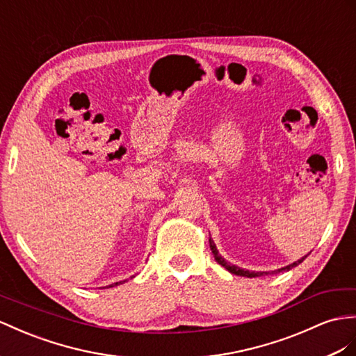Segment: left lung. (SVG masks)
Segmentation results:
<instances>
[{
    "instance_id": "obj_1",
    "label": "left lung",
    "mask_w": 356,
    "mask_h": 356,
    "mask_svg": "<svg viewBox=\"0 0 356 356\" xmlns=\"http://www.w3.org/2000/svg\"><path fill=\"white\" fill-rule=\"evenodd\" d=\"M209 245H211V250H212V254H213V257H215V260L220 263L221 266H224L227 270L229 272H232L233 275H239V277H247V278H256V277H263V275H268L269 272H254V270H248V269H242V268H239V266H236V265H232V263H229L227 261L220 252H218V250H216V245H215V242L212 241V238H209ZM309 254V252H308ZM307 254V256H308ZM307 256H304L302 259H299V260H296V261H293V263H290V265H287V266H284V268H281V269H277V270H273L272 273H275V272H281V270H289V269H291V268H295V266H298L299 263H302L305 259H307Z\"/></svg>"
}]
</instances>
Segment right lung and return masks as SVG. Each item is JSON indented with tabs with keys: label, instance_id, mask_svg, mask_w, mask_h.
Returning a JSON list of instances; mask_svg holds the SVG:
<instances>
[{
	"label": "right lung",
	"instance_id": "add662e5",
	"mask_svg": "<svg viewBox=\"0 0 356 356\" xmlns=\"http://www.w3.org/2000/svg\"><path fill=\"white\" fill-rule=\"evenodd\" d=\"M123 282H126V280H124V281H118V282H114V284H109V286H106V287H100V289H109V287H115V286H120V284H123Z\"/></svg>",
	"mask_w": 356,
	"mask_h": 356
}]
</instances>
